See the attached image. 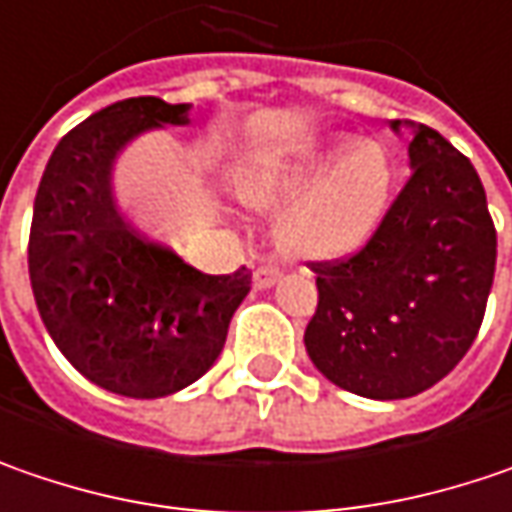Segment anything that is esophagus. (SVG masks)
I'll return each instance as SVG.
<instances>
[{"instance_id":"esophagus-1","label":"esophagus","mask_w":512,"mask_h":512,"mask_svg":"<svg viewBox=\"0 0 512 512\" xmlns=\"http://www.w3.org/2000/svg\"><path fill=\"white\" fill-rule=\"evenodd\" d=\"M280 266H275V263H263L260 269L255 272V286L257 289H269V286H275L280 280Z\"/></svg>"}]
</instances>
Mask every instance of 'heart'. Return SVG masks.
<instances>
[{
    "mask_svg": "<svg viewBox=\"0 0 512 512\" xmlns=\"http://www.w3.org/2000/svg\"><path fill=\"white\" fill-rule=\"evenodd\" d=\"M392 180L387 148L335 140L249 171L237 183V197L255 209L289 197L275 226L280 252L295 260H338L375 234Z\"/></svg>",
    "mask_w": 512,
    "mask_h": 512,
    "instance_id": "obj_1",
    "label": "heart"
}]
</instances>
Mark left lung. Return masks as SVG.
Returning <instances> with one entry per match:
<instances>
[{"mask_svg": "<svg viewBox=\"0 0 512 512\" xmlns=\"http://www.w3.org/2000/svg\"><path fill=\"white\" fill-rule=\"evenodd\" d=\"M410 166L367 246L312 263L306 352L332 384L375 401L418 395L456 369L496 272V226L473 163L435 128L412 125Z\"/></svg>", "mask_w": 512, "mask_h": 512, "instance_id": "obj_1", "label": "left lung"}]
</instances>
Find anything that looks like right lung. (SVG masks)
I'll use <instances>...</instances> for the list:
<instances>
[{
    "label": "right lung",
    "mask_w": 512,
    "mask_h": 512,
    "mask_svg": "<svg viewBox=\"0 0 512 512\" xmlns=\"http://www.w3.org/2000/svg\"><path fill=\"white\" fill-rule=\"evenodd\" d=\"M189 102L131 97L91 114L54 148L34 200L28 272L59 352L97 387L163 398L217 361L252 272L203 275L123 220L117 154L137 134L189 123Z\"/></svg>",
    "instance_id": "right-lung-1"
}]
</instances>
